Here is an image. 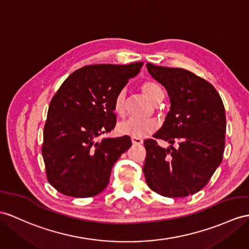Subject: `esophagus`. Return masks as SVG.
I'll return each instance as SVG.
<instances>
[{
    "label": "esophagus",
    "mask_w": 249,
    "mask_h": 249,
    "mask_svg": "<svg viewBox=\"0 0 249 249\" xmlns=\"http://www.w3.org/2000/svg\"><path fill=\"white\" fill-rule=\"evenodd\" d=\"M131 142L133 144H142L143 142L142 139L139 137H131Z\"/></svg>",
    "instance_id": "obj_1"
}]
</instances>
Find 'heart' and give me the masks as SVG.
Returning a JSON list of instances; mask_svg holds the SVG:
<instances>
[{
    "instance_id": "1",
    "label": "heart",
    "mask_w": 249,
    "mask_h": 249,
    "mask_svg": "<svg viewBox=\"0 0 249 249\" xmlns=\"http://www.w3.org/2000/svg\"><path fill=\"white\" fill-rule=\"evenodd\" d=\"M142 92L152 102L159 100L162 93L160 86L153 81H144L141 86ZM114 111L118 116H124L125 114V90L121 89L117 93L114 99ZM159 128V124L154 119H138L130 118L125 121H121L117 125V130L121 135H128L131 137H144L153 133Z\"/></svg>"
}]
</instances>
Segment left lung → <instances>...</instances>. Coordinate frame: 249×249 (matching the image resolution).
<instances>
[{"label":"left lung","mask_w":249,"mask_h":249,"mask_svg":"<svg viewBox=\"0 0 249 249\" xmlns=\"http://www.w3.org/2000/svg\"><path fill=\"white\" fill-rule=\"evenodd\" d=\"M147 70L165 87L170 111L153 135L170 143L161 148L145 139L143 174L148 186L167 197L198 192L220 166L225 147L226 115L219 93L205 79L184 69L147 63ZM178 142V148L173 144Z\"/></svg>","instance_id":"left-lung-1"}]
</instances>
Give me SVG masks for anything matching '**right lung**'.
I'll return each instance as SVG.
<instances>
[{
  "label": "right lung",
  "mask_w": 249,
  "mask_h": 249,
  "mask_svg": "<svg viewBox=\"0 0 249 249\" xmlns=\"http://www.w3.org/2000/svg\"><path fill=\"white\" fill-rule=\"evenodd\" d=\"M142 62L87 65L71 74L54 94L47 112L42 155L50 184L64 196L99 195L114 163L131 145L129 136L97 137L116 124L114 99Z\"/></svg>",
  "instance_id": "obj_1"
}]
</instances>
